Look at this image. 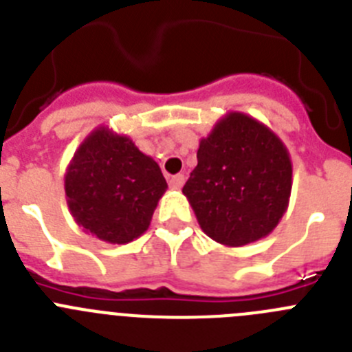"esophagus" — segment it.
Wrapping results in <instances>:
<instances>
[{
  "label": "esophagus",
  "mask_w": 352,
  "mask_h": 352,
  "mask_svg": "<svg viewBox=\"0 0 352 352\" xmlns=\"http://www.w3.org/2000/svg\"><path fill=\"white\" fill-rule=\"evenodd\" d=\"M183 183H185V176H183V174H176V176H170V179H169V186H170V188H174V190L182 188Z\"/></svg>",
  "instance_id": "obj_1"
}]
</instances>
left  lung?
I'll return each mask as SVG.
<instances>
[{
	"label": "left lung",
	"instance_id": "left-lung-1",
	"mask_svg": "<svg viewBox=\"0 0 352 352\" xmlns=\"http://www.w3.org/2000/svg\"><path fill=\"white\" fill-rule=\"evenodd\" d=\"M291 186L284 142L254 118L229 113L201 139L197 167L183 194L211 239L241 247L275 229L287 210Z\"/></svg>",
	"mask_w": 352,
	"mask_h": 352
}]
</instances>
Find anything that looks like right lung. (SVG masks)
Returning <instances> with one entry per match:
<instances>
[{"label":"right lung","mask_w":352,"mask_h":352,"mask_svg":"<svg viewBox=\"0 0 352 352\" xmlns=\"http://www.w3.org/2000/svg\"><path fill=\"white\" fill-rule=\"evenodd\" d=\"M167 188L160 167L126 135L98 126L76 151L65 174L72 217L107 243H130L149 227Z\"/></svg>","instance_id":"1"}]
</instances>
